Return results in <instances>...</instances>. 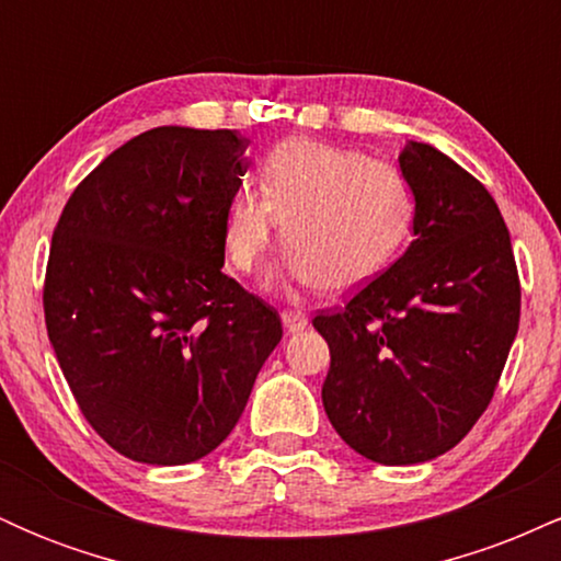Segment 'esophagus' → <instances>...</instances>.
I'll list each match as a JSON object with an SVG mask.
<instances>
[{"mask_svg":"<svg viewBox=\"0 0 561 561\" xmlns=\"http://www.w3.org/2000/svg\"><path fill=\"white\" fill-rule=\"evenodd\" d=\"M282 324H285L287 332H302L308 327V317L302 311H295V308H287V311H282Z\"/></svg>","mask_w":561,"mask_h":561,"instance_id":"1","label":"esophagus"}]
</instances>
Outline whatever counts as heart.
I'll list each match as a JSON object with an SVG mask.
<instances>
[{
  "instance_id": "obj_1",
  "label": "heart",
  "mask_w": 561,
  "mask_h": 561,
  "mask_svg": "<svg viewBox=\"0 0 561 561\" xmlns=\"http://www.w3.org/2000/svg\"><path fill=\"white\" fill-rule=\"evenodd\" d=\"M259 188L237 192L224 216V255L237 274H255L282 221L287 276L347 293L382 274L416 221L411 179L353 147L287 139L261 163Z\"/></svg>"
}]
</instances>
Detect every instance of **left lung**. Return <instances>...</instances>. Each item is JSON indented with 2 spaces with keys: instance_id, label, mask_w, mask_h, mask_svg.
<instances>
[{
  "instance_id": "8db88e82",
  "label": "left lung",
  "mask_w": 561,
  "mask_h": 561,
  "mask_svg": "<svg viewBox=\"0 0 561 561\" xmlns=\"http://www.w3.org/2000/svg\"><path fill=\"white\" fill-rule=\"evenodd\" d=\"M414 242L345 306L313 317L330 345L321 401L377 465L446 454L491 403L519 327V274L491 192L424 141L403 147Z\"/></svg>"
}]
</instances>
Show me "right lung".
Here are the masks:
<instances>
[{
  "mask_svg": "<svg viewBox=\"0 0 561 561\" xmlns=\"http://www.w3.org/2000/svg\"><path fill=\"white\" fill-rule=\"evenodd\" d=\"M250 141L160 126L111 152L62 208L44 321L81 414L141 465L203 459L240 422L282 319L221 272Z\"/></svg>",
  "mask_w": 561,
  "mask_h": 561,
  "instance_id": "obj_1",
  "label": "right lung"
}]
</instances>
